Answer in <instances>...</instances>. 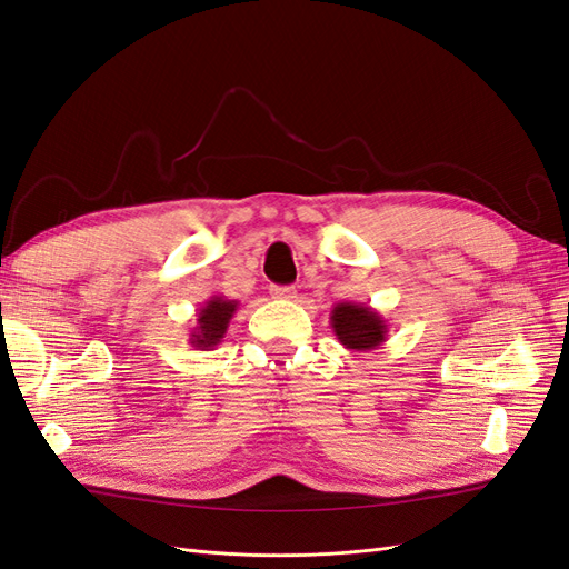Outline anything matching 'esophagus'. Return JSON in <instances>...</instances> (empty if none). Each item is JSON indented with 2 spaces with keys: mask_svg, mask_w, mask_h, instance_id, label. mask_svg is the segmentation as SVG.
Here are the masks:
<instances>
[{
  "mask_svg": "<svg viewBox=\"0 0 569 569\" xmlns=\"http://www.w3.org/2000/svg\"><path fill=\"white\" fill-rule=\"evenodd\" d=\"M270 295H272V299H284V301H289V299H297V289L289 287V284H284V287L272 284V287H270Z\"/></svg>",
  "mask_w": 569,
  "mask_h": 569,
  "instance_id": "esophagus-1",
  "label": "esophagus"
}]
</instances>
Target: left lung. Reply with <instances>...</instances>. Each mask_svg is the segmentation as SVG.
I'll use <instances>...</instances> for the list:
<instances>
[{
  "label": "left lung",
  "mask_w": 569,
  "mask_h": 569,
  "mask_svg": "<svg viewBox=\"0 0 569 569\" xmlns=\"http://www.w3.org/2000/svg\"><path fill=\"white\" fill-rule=\"evenodd\" d=\"M330 325L341 347L349 351L380 349L389 337L387 320L375 308L356 301L335 303Z\"/></svg>",
  "instance_id": "8db88e82"
}]
</instances>
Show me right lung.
I'll use <instances>...</instances> for the list:
<instances>
[{
    "label": "right lung",
    "instance_id": "obj_1",
    "mask_svg": "<svg viewBox=\"0 0 569 569\" xmlns=\"http://www.w3.org/2000/svg\"><path fill=\"white\" fill-rule=\"evenodd\" d=\"M237 308H239L237 299L213 295L199 308L197 325L189 330V343L199 351H211L213 347H218L228 332V325L237 313Z\"/></svg>",
    "mask_w": 569,
    "mask_h": 569
}]
</instances>
